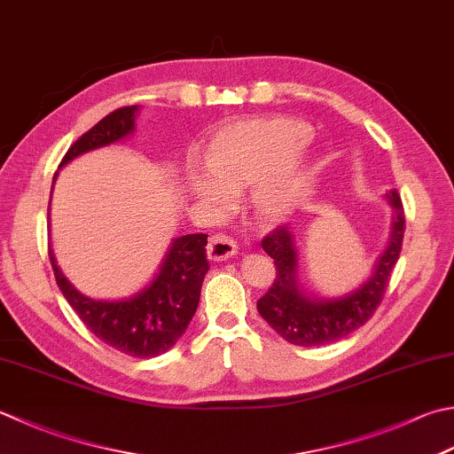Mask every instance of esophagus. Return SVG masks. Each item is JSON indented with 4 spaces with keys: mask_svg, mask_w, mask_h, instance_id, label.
Masks as SVG:
<instances>
[{
    "mask_svg": "<svg viewBox=\"0 0 454 454\" xmlns=\"http://www.w3.org/2000/svg\"><path fill=\"white\" fill-rule=\"evenodd\" d=\"M207 254L212 262H226L238 254V246L230 236L215 234L208 239Z\"/></svg>",
    "mask_w": 454,
    "mask_h": 454,
    "instance_id": "34e87169",
    "label": "esophagus"
}]
</instances>
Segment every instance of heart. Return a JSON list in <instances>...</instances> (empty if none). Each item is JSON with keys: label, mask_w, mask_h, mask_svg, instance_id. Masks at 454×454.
Masks as SVG:
<instances>
[{"label": "heart", "mask_w": 454, "mask_h": 454, "mask_svg": "<svg viewBox=\"0 0 454 454\" xmlns=\"http://www.w3.org/2000/svg\"><path fill=\"white\" fill-rule=\"evenodd\" d=\"M307 123L263 118L222 128L204 151L207 171L191 167L186 184L202 199L222 202L226 191L252 186L250 207L263 222L291 215L310 186V165L303 155Z\"/></svg>", "instance_id": "obj_1"}]
</instances>
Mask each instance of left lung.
Listing matches in <instances>:
<instances>
[{
	"mask_svg": "<svg viewBox=\"0 0 454 454\" xmlns=\"http://www.w3.org/2000/svg\"><path fill=\"white\" fill-rule=\"evenodd\" d=\"M394 208L392 238L380 255L372 278L350 295L339 299H315L297 286L295 238L287 226H278L263 238L262 247L275 263V279L268 293L257 301V310L275 333L297 346H323L344 339L366 325L380 307L402 252L405 212L397 191H389Z\"/></svg>",
	"mask_w": 454,
	"mask_h": 454,
	"instance_id": "8db88e82",
	"label": "left lung"
}]
</instances>
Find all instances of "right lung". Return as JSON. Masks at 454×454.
<instances>
[{
	"mask_svg": "<svg viewBox=\"0 0 454 454\" xmlns=\"http://www.w3.org/2000/svg\"><path fill=\"white\" fill-rule=\"evenodd\" d=\"M136 114L137 106H126L106 115L70 145L59 168L78 155L129 136L136 129ZM207 238V234L175 238L151 286L121 301H96L82 295L62 275L51 247L49 257L62 295L96 339L128 356L153 358L173 348L197 313L204 275L210 268Z\"/></svg>",
	"mask_w": 454,
	"mask_h": 454,
	"instance_id": "add662e5",
	"label": "right lung"
}]
</instances>
